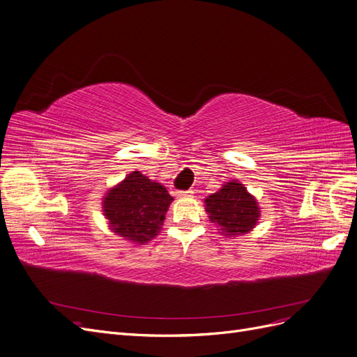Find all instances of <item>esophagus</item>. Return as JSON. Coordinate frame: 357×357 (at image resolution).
<instances>
[{
	"label": "esophagus",
	"instance_id": "obj_1",
	"mask_svg": "<svg viewBox=\"0 0 357 357\" xmlns=\"http://www.w3.org/2000/svg\"><path fill=\"white\" fill-rule=\"evenodd\" d=\"M192 190H181V192H177V197L178 198H188V197H190L192 195Z\"/></svg>",
	"mask_w": 357,
	"mask_h": 357
}]
</instances>
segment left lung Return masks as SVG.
Wrapping results in <instances>:
<instances>
[{"instance_id": "1", "label": "left lung", "mask_w": 357, "mask_h": 357, "mask_svg": "<svg viewBox=\"0 0 357 357\" xmlns=\"http://www.w3.org/2000/svg\"><path fill=\"white\" fill-rule=\"evenodd\" d=\"M205 211L225 236H238L252 232L261 218L257 199L238 180L226 181L222 188L205 198Z\"/></svg>"}]
</instances>
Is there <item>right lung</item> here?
I'll return each mask as SVG.
<instances>
[{
  "mask_svg": "<svg viewBox=\"0 0 357 357\" xmlns=\"http://www.w3.org/2000/svg\"><path fill=\"white\" fill-rule=\"evenodd\" d=\"M174 201L167 188L132 171L105 192L102 214L112 232L143 245L162 231L169 204Z\"/></svg>",
  "mask_w": 357,
  "mask_h": 357,
  "instance_id": "1",
  "label": "right lung"
}]
</instances>
